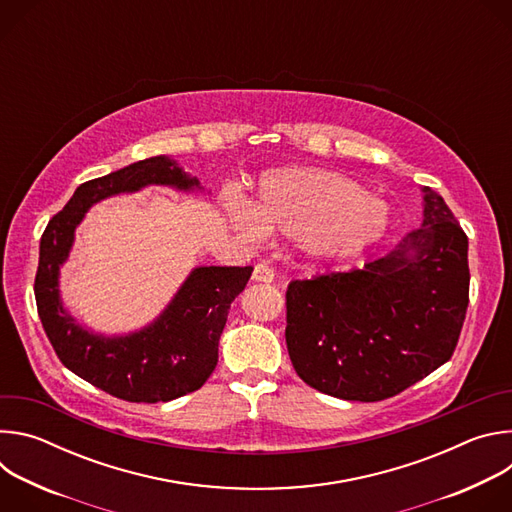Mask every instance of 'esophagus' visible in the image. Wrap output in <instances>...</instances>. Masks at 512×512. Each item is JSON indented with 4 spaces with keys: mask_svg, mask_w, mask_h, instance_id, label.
<instances>
[{
    "mask_svg": "<svg viewBox=\"0 0 512 512\" xmlns=\"http://www.w3.org/2000/svg\"><path fill=\"white\" fill-rule=\"evenodd\" d=\"M273 277H275V273L267 263H257L253 269V275H251L253 281H261V283H271Z\"/></svg>",
    "mask_w": 512,
    "mask_h": 512,
    "instance_id": "1",
    "label": "esophagus"
}]
</instances>
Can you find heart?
<instances>
[{
	"label": "heart",
	"mask_w": 512,
	"mask_h": 512,
	"mask_svg": "<svg viewBox=\"0 0 512 512\" xmlns=\"http://www.w3.org/2000/svg\"><path fill=\"white\" fill-rule=\"evenodd\" d=\"M223 210L247 241L269 233L296 239L312 259L332 261L362 253L377 243L389 223L387 206L358 182L322 168L267 172L249 202L225 192Z\"/></svg>",
	"instance_id": "obj_1"
}]
</instances>
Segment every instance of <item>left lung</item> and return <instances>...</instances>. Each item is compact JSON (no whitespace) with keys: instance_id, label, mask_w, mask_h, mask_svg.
<instances>
[{"instance_id":"obj_1","label":"left lung","mask_w":512,"mask_h":512,"mask_svg":"<svg viewBox=\"0 0 512 512\" xmlns=\"http://www.w3.org/2000/svg\"><path fill=\"white\" fill-rule=\"evenodd\" d=\"M468 291V237L444 198L423 186V223L395 251L287 285L291 364L320 393L389 399L452 358Z\"/></svg>"}]
</instances>
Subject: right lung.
<instances>
[{
  "mask_svg": "<svg viewBox=\"0 0 512 512\" xmlns=\"http://www.w3.org/2000/svg\"><path fill=\"white\" fill-rule=\"evenodd\" d=\"M160 184L198 188L172 158L139 160L81 184L50 218L40 239L34 296L44 332L68 371L97 389L131 403L172 401L200 389L218 360V340L233 300L245 289L253 267H196L162 316L139 332L107 338L79 326L60 302L58 271L75 229L99 200Z\"/></svg>",
  "mask_w": 512,
  "mask_h": 512,
  "instance_id": "obj_1",
  "label": "right lung"
}]
</instances>
